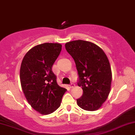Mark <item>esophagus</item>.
<instances>
[{"label":"esophagus","mask_w":135,"mask_h":135,"mask_svg":"<svg viewBox=\"0 0 135 135\" xmlns=\"http://www.w3.org/2000/svg\"><path fill=\"white\" fill-rule=\"evenodd\" d=\"M75 86V84H74V83H71L70 85H69V87H70V88H74V87Z\"/></svg>","instance_id":"34e87169"}]
</instances>
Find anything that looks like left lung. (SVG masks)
Returning <instances> with one entry per match:
<instances>
[{"instance_id": "8db88e82", "label": "left lung", "mask_w": 135, "mask_h": 135, "mask_svg": "<svg viewBox=\"0 0 135 135\" xmlns=\"http://www.w3.org/2000/svg\"><path fill=\"white\" fill-rule=\"evenodd\" d=\"M65 49L74 60L78 84L83 90L77 104L84 110H97L110 92L112 74L107 56L94 43L81 40L67 42Z\"/></svg>"}]
</instances>
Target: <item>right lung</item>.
Returning <instances> with one entry per match:
<instances>
[{"label": "right lung", "instance_id": "add662e5", "mask_svg": "<svg viewBox=\"0 0 135 135\" xmlns=\"http://www.w3.org/2000/svg\"><path fill=\"white\" fill-rule=\"evenodd\" d=\"M62 45L45 43L31 49L22 60L20 79L29 104L44 115L53 113L61 105L66 90L60 86L52 67L60 55Z\"/></svg>", "mask_w": 135, "mask_h": 135}]
</instances>
